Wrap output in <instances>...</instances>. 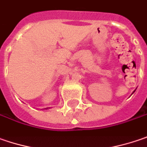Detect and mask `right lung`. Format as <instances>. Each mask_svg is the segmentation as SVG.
Masks as SVG:
<instances>
[{
	"mask_svg": "<svg viewBox=\"0 0 147 147\" xmlns=\"http://www.w3.org/2000/svg\"><path fill=\"white\" fill-rule=\"evenodd\" d=\"M48 109V108H46V109Z\"/></svg>",
	"mask_w": 147,
	"mask_h": 147,
	"instance_id": "obj_1",
	"label": "right lung"
}]
</instances>
